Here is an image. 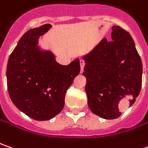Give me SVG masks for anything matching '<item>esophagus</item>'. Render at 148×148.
<instances>
[{
	"instance_id": "1",
	"label": "esophagus",
	"mask_w": 148,
	"mask_h": 148,
	"mask_svg": "<svg viewBox=\"0 0 148 148\" xmlns=\"http://www.w3.org/2000/svg\"><path fill=\"white\" fill-rule=\"evenodd\" d=\"M79 63H80V69H81V72H83V71H84V65H85L84 60H79Z\"/></svg>"
}]
</instances>
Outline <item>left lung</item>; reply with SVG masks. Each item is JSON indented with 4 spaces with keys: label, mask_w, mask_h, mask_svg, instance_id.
I'll use <instances>...</instances> for the list:
<instances>
[{
    "label": "left lung",
    "mask_w": 148,
    "mask_h": 148,
    "mask_svg": "<svg viewBox=\"0 0 148 148\" xmlns=\"http://www.w3.org/2000/svg\"><path fill=\"white\" fill-rule=\"evenodd\" d=\"M111 40L103 38L84 56L88 104L106 120L121 115L120 106H132L142 88L143 64L130 34L112 26Z\"/></svg>",
    "instance_id": "left-lung-1"
}]
</instances>
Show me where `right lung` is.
I'll list each match as a JSON object with an SVG mask.
<instances>
[{
  "mask_svg": "<svg viewBox=\"0 0 148 148\" xmlns=\"http://www.w3.org/2000/svg\"><path fill=\"white\" fill-rule=\"evenodd\" d=\"M51 25L29 29L10 54L6 78L14 106L33 120H48L62 110L67 90L80 72L79 60L68 65L56 61L49 51L38 47V38Z\"/></svg>",
  "mask_w": 148,
  "mask_h": 148,
  "instance_id": "obj_1",
  "label": "right lung"
}]
</instances>
